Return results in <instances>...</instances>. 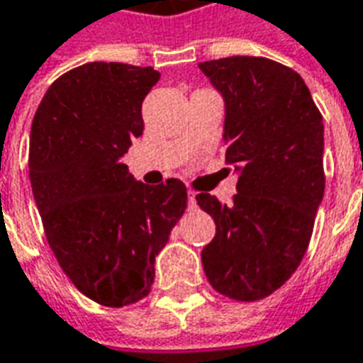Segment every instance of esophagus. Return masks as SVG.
<instances>
[{"label": "esophagus", "instance_id": "obj_1", "mask_svg": "<svg viewBox=\"0 0 363 363\" xmlns=\"http://www.w3.org/2000/svg\"><path fill=\"white\" fill-rule=\"evenodd\" d=\"M189 208H196V194L189 190Z\"/></svg>", "mask_w": 363, "mask_h": 363}]
</instances>
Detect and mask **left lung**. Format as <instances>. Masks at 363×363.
Masks as SVG:
<instances>
[{
	"label": "left lung",
	"instance_id": "left-lung-1",
	"mask_svg": "<svg viewBox=\"0 0 363 363\" xmlns=\"http://www.w3.org/2000/svg\"><path fill=\"white\" fill-rule=\"evenodd\" d=\"M225 99V161L239 173L233 204L208 192L216 221L202 251L208 281L235 301H259L296 272L325 192L323 116L301 75L255 56L202 62Z\"/></svg>",
	"mask_w": 363,
	"mask_h": 363
}]
</instances>
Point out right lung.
Wrapping results in <instances>:
<instances>
[{"label":"right lung","instance_id":"add662e5","mask_svg":"<svg viewBox=\"0 0 363 363\" xmlns=\"http://www.w3.org/2000/svg\"><path fill=\"white\" fill-rule=\"evenodd\" d=\"M153 67L91 62L52 83L30 128L28 174L44 235L83 296L124 307L150 294L155 257L186 210V186H147L120 157L143 132Z\"/></svg>","mask_w":363,"mask_h":363}]
</instances>
